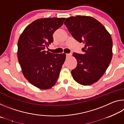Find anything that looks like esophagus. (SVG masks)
Segmentation results:
<instances>
[{
  "label": "esophagus",
  "instance_id": "obj_1",
  "mask_svg": "<svg viewBox=\"0 0 124 124\" xmlns=\"http://www.w3.org/2000/svg\"><path fill=\"white\" fill-rule=\"evenodd\" d=\"M72 55V54H66V56H67V58H68L69 57H70V56Z\"/></svg>",
  "mask_w": 124,
  "mask_h": 124
}]
</instances>
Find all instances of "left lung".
I'll return each mask as SVG.
<instances>
[{
	"label": "left lung",
	"mask_w": 124,
	"mask_h": 124,
	"mask_svg": "<svg viewBox=\"0 0 124 124\" xmlns=\"http://www.w3.org/2000/svg\"><path fill=\"white\" fill-rule=\"evenodd\" d=\"M64 24L73 37L83 43L84 54H73L77 66L72 70L73 79L83 85L94 84L106 72L112 58L113 41L101 23L91 16L67 18Z\"/></svg>",
	"instance_id": "left-lung-1"
}]
</instances>
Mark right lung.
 <instances>
[{"mask_svg": "<svg viewBox=\"0 0 124 124\" xmlns=\"http://www.w3.org/2000/svg\"><path fill=\"white\" fill-rule=\"evenodd\" d=\"M64 20L53 17L35 20L26 27L18 39L17 57L23 74L40 89H49L54 85L66 60L65 54L45 51L53 43L52 35Z\"/></svg>", "mask_w": 124, "mask_h": 124, "instance_id": "right-lung-1", "label": "right lung"}]
</instances>
